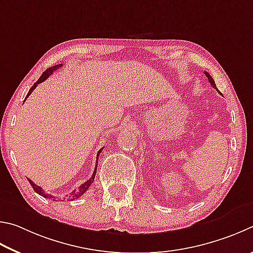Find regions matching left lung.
Instances as JSON below:
<instances>
[{"mask_svg": "<svg viewBox=\"0 0 253 253\" xmlns=\"http://www.w3.org/2000/svg\"><path fill=\"white\" fill-rule=\"evenodd\" d=\"M205 74H206L207 77H208V80H209V82H210V84H211V86H212V87H214V88H216V85H215V83H214V80L212 79L211 75H210L209 73H208V72H205ZM216 90H218V88H216Z\"/></svg>", "mask_w": 253, "mask_h": 253, "instance_id": "8db88e82", "label": "left lung"}]
</instances>
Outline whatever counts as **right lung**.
<instances>
[{
	"mask_svg": "<svg viewBox=\"0 0 253 253\" xmlns=\"http://www.w3.org/2000/svg\"><path fill=\"white\" fill-rule=\"evenodd\" d=\"M62 66V64H57V65H54V66H52V68H50V69H47L45 72H43V74L41 75V77H40V79L38 80L37 82L34 83V85L30 88V91H29V93H28V95H26V97H25V100L28 99V97L30 96V94L31 93L33 92V90L35 87L38 86V84H40V83H42L43 81H45V80L50 77V75L53 73V71H55L56 69H59V68H61ZM24 100V101H25ZM103 149H100L99 150V152H97V154H96V163H95V169H94V171H93V174H92V176L90 179H88L87 181H85V182H84L83 184H81L79 187V189H75L74 191H72L71 192V194L70 196L68 197V200H70V201H72V200H75V199H78V198H80L82 196V194H84V192H86L87 191V189L90 188V185L93 183V180H94V178H95V173H96V169H97V159H99V156H100V153H101V151ZM29 182H30V184L32 185V188H33V190L35 192H37L38 194H40V196H42V197H44V198H47V199H50V198H54L53 196H51V194H47V193H45L42 190V188H40L39 185H37L35 184L32 180H30L29 179Z\"/></svg>",
	"mask_w": 253,
	"mask_h": 253,
	"instance_id": "right-lung-1",
	"label": "right lung"
}]
</instances>
